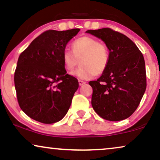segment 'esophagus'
<instances>
[{
    "mask_svg": "<svg viewBox=\"0 0 160 160\" xmlns=\"http://www.w3.org/2000/svg\"><path fill=\"white\" fill-rule=\"evenodd\" d=\"M86 84V82H84V81H82V80H78V84H79V86H83V85Z\"/></svg>",
    "mask_w": 160,
    "mask_h": 160,
    "instance_id": "34e87169",
    "label": "esophagus"
}]
</instances>
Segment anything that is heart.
I'll return each instance as SVG.
<instances>
[{
	"instance_id": "heart-1",
	"label": "heart",
	"mask_w": 160,
	"mask_h": 160,
	"mask_svg": "<svg viewBox=\"0 0 160 160\" xmlns=\"http://www.w3.org/2000/svg\"><path fill=\"white\" fill-rule=\"evenodd\" d=\"M72 52H63L62 61L68 72L73 71L80 61L81 66L71 75L81 79L87 80L106 71L109 62V51L104 43L92 37L83 36L71 44Z\"/></svg>"
}]
</instances>
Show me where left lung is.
<instances>
[{"label": "left lung", "mask_w": 160, "mask_h": 160, "mask_svg": "<svg viewBox=\"0 0 160 160\" xmlns=\"http://www.w3.org/2000/svg\"><path fill=\"white\" fill-rule=\"evenodd\" d=\"M101 39L108 49L109 62L92 87V106L96 113L108 121H121L130 117L146 88L145 61L137 46L119 32L102 28L86 31Z\"/></svg>", "instance_id": "obj_1"}]
</instances>
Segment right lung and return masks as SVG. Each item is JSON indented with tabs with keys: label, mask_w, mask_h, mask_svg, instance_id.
I'll return each instance as SVG.
<instances>
[{
	"label": "right lung",
	"mask_w": 160,
	"mask_h": 160,
	"mask_svg": "<svg viewBox=\"0 0 160 160\" xmlns=\"http://www.w3.org/2000/svg\"><path fill=\"white\" fill-rule=\"evenodd\" d=\"M79 30H47L19 55L15 89L19 106L31 119L52 124L66 115L78 82L66 73L62 55L67 43Z\"/></svg>",
	"instance_id": "right-lung-1"
}]
</instances>
